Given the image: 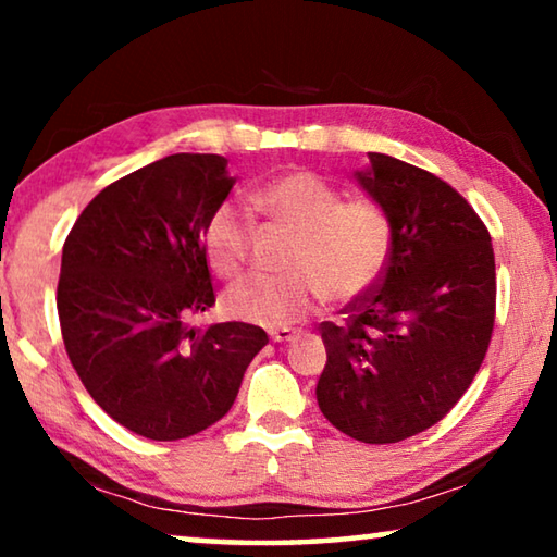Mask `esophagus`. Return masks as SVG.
Masks as SVG:
<instances>
[{
  "instance_id": "1",
  "label": "esophagus",
  "mask_w": 557,
  "mask_h": 557,
  "mask_svg": "<svg viewBox=\"0 0 557 557\" xmlns=\"http://www.w3.org/2000/svg\"><path fill=\"white\" fill-rule=\"evenodd\" d=\"M299 336L297 329H275V332H270V338L275 344H287V342H295Z\"/></svg>"
}]
</instances>
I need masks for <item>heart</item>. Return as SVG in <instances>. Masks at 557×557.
Masks as SVG:
<instances>
[{
    "label": "heart",
    "mask_w": 557,
    "mask_h": 557,
    "mask_svg": "<svg viewBox=\"0 0 557 557\" xmlns=\"http://www.w3.org/2000/svg\"><path fill=\"white\" fill-rule=\"evenodd\" d=\"M258 206L295 233L289 275H248L223 292V314L265 329L301 322L324 297L348 305L381 280L393 231L379 203L342 201V194L307 169L275 176L256 194ZM252 221L233 201L213 209L203 225V252L221 277L238 275L248 258Z\"/></svg>",
    "instance_id": "1"
}]
</instances>
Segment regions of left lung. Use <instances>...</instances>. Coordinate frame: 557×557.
<instances>
[{
    "label": "left lung",
    "instance_id": "1",
    "mask_svg": "<svg viewBox=\"0 0 557 557\" xmlns=\"http://www.w3.org/2000/svg\"><path fill=\"white\" fill-rule=\"evenodd\" d=\"M356 184L391 221V258L344 326L322 324L317 403L336 430L369 445L440 422L482 366L494 329L492 235L447 182L369 152Z\"/></svg>",
    "mask_w": 557,
    "mask_h": 557
}]
</instances>
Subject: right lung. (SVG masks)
I'll use <instances>...</instances> for the list:
<instances>
[{"label": "right lung", "instance_id": "1", "mask_svg": "<svg viewBox=\"0 0 557 557\" xmlns=\"http://www.w3.org/2000/svg\"><path fill=\"white\" fill-rule=\"evenodd\" d=\"M235 176L221 154H172L102 188L69 233L59 305L90 398L135 435L191 437L219 422L268 344L243 322L188 326L215 305L203 225Z\"/></svg>", "mask_w": 557, "mask_h": 557}]
</instances>
